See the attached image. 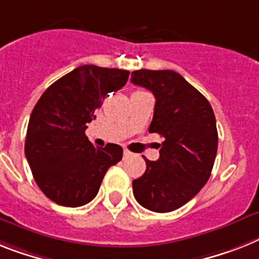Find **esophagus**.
Segmentation results:
<instances>
[{
  "label": "esophagus",
  "instance_id": "obj_1",
  "mask_svg": "<svg viewBox=\"0 0 259 259\" xmlns=\"http://www.w3.org/2000/svg\"><path fill=\"white\" fill-rule=\"evenodd\" d=\"M130 155H132V153H130L129 150L127 149L123 150V156H125V158H127V156H130Z\"/></svg>",
  "mask_w": 259,
  "mask_h": 259
}]
</instances>
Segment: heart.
<instances>
[{
	"instance_id": "heart-1",
	"label": "heart",
	"mask_w": 259,
	"mask_h": 259,
	"mask_svg": "<svg viewBox=\"0 0 259 259\" xmlns=\"http://www.w3.org/2000/svg\"><path fill=\"white\" fill-rule=\"evenodd\" d=\"M137 92H140V91H137Z\"/></svg>"
}]
</instances>
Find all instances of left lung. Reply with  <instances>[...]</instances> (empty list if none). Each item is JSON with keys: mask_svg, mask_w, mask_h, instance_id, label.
Returning <instances> with one entry per match:
<instances>
[{"mask_svg": "<svg viewBox=\"0 0 259 259\" xmlns=\"http://www.w3.org/2000/svg\"><path fill=\"white\" fill-rule=\"evenodd\" d=\"M132 82L155 97L150 133L164 137L159 159L133 180L134 197L143 208L166 213L183 207L207 183L217 153V127L208 100L175 71L138 69Z\"/></svg>", "mask_w": 259, "mask_h": 259, "instance_id": "left-lung-1", "label": "left lung"}]
</instances>
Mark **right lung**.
<instances>
[{"mask_svg":"<svg viewBox=\"0 0 259 259\" xmlns=\"http://www.w3.org/2000/svg\"><path fill=\"white\" fill-rule=\"evenodd\" d=\"M129 71L85 64L46 89L31 112L25 154L46 196L63 207H81L95 199L108 168L122 159V147H95L87 123L109 93L129 79Z\"/></svg>","mask_w":259,"mask_h":259,"instance_id":"obj_1","label":"right lung"}]
</instances>
